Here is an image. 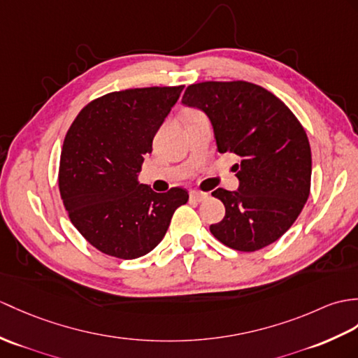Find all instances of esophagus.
Returning a JSON list of instances; mask_svg holds the SVG:
<instances>
[{"label":"esophagus","mask_w":358,"mask_h":358,"mask_svg":"<svg viewBox=\"0 0 358 358\" xmlns=\"http://www.w3.org/2000/svg\"><path fill=\"white\" fill-rule=\"evenodd\" d=\"M207 196H209V194L198 192V190H192V192H190V199H192V201H196V203L204 201V199H206Z\"/></svg>","instance_id":"obj_1"}]
</instances>
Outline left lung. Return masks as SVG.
<instances>
[{
	"label": "left lung",
	"instance_id": "obj_1",
	"mask_svg": "<svg viewBox=\"0 0 358 358\" xmlns=\"http://www.w3.org/2000/svg\"><path fill=\"white\" fill-rule=\"evenodd\" d=\"M181 103L209 117L218 152L239 157L238 190L212 192L226 207L212 235L238 252L273 244L310 195L311 148L302 124L270 91L244 80L189 85Z\"/></svg>",
	"mask_w": 358,
	"mask_h": 358
}]
</instances>
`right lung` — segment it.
Returning a JSON list of instances; mask_svg holds the SVG:
<instances>
[{
	"label": "right lung",
	"instance_id": "add662e5",
	"mask_svg": "<svg viewBox=\"0 0 358 358\" xmlns=\"http://www.w3.org/2000/svg\"><path fill=\"white\" fill-rule=\"evenodd\" d=\"M180 87L114 91L90 102L66 132L59 190L73 226L105 255L145 256L160 244L186 189L157 194L138 173Z\"/></svg>",
	"mask_w": 358,
	"mask_h": 358
}]
</instances>
